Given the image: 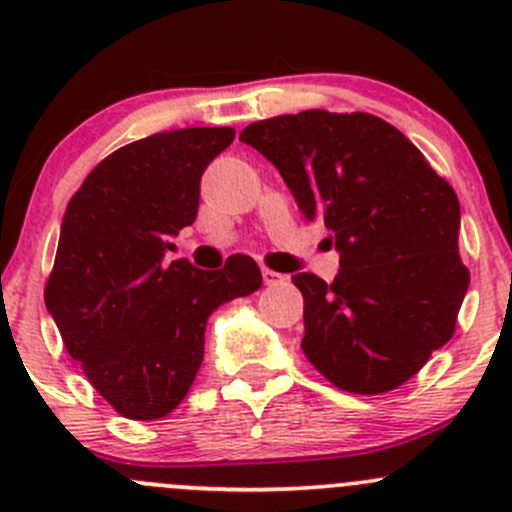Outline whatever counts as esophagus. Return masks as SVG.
Wrapping results in <instances>:
<instances>
[{
  "instance_id": "34e87169",
  "label": "esophagus",
  "mask_w": 512,
  "mask_h": 512,
  "mask_svg": "<svg viewBox=\"0 0 512 512\" xmlns=\"http://www.w3.org/2000/svg\"><path fill=\"white\" fill-rule=\"evenodd\" d=\"M262 282H265V285H280V282H285V275H280V272L262 267Z\"/></svg>"
}]
</instances>
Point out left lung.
Instances as JSON below:
<instances>
[{
  "mask_svg": "<svg viewBox=\"0 0 512 512\" xmlns=\"http://www.w3.org/2000/svg\"><path fill=\"white\" fill-rule=\"evenodd\" d=\"M240 141L280 170L339 252L334 282L292 277L307 359L334 386L384 394L451 339L468 292L461 205L423 153L371 113L302 111L250 123Z\"/></svg>",
  "mask_w": 512,
  "mask_h": 512,
  "instance_id": "obj_1",
  "label": "left lung"
}]
</instances>
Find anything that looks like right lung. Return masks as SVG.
<instances>
[{"label":"right lung","mask_w":512,"mask_h":512,"mask_svg":"<svg viewBox=\"0 0 512 512\" xmlns=\"http://www.w3.org/2000/svg\"><path fill=\"white\" fill-rule=\"evenodd\" d=\"M232 138V128H175L128 143L66 205L46 309L94 389L133 421L163 418L185 399L210 314L262 285L247 255L223 270L163 260L195 223L200 178Z\"/></svg>","instance_id":"obj_1"}]
</instances>
